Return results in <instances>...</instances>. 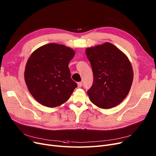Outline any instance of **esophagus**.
Segmentation results:
<instances>
[{
	"label": "esophagus",
	"mask_w": 156,
	"mask_h": 156,
	"mask_svg": "<svg viewBox=\"0 0 156 156\" xmlns=\"http://www.w3.org/2000/svg\"><path fill=\"white\" fill-rule=\"evenodd\" d=\"M82 85H83V84H82V83H81V82H79L77 83V87H80L81 86H82Z\"/></svg>",
	"instance_id": "obj_1"
}]
</instances>
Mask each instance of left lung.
Returning a JSON list of instances; mask_svg holds the SVG:
<instances>
[{
    "label": "left lung",
    "mask_w": 156,
    "mask_h": 156,
    "mask_svg": "<svg viewBox=\"0 0 156 156\" xmlns=\"http://www.w3.org/2000/svg\"><path fill=\"white\" fill-rule=\"evenodd\" d=\"M93 73V83L87 93L91 101L102 108L121 103L131 87L133 73L128 57L109 42L87 48Z\"/></svg>",
    "instance_id": "1"
}]
</instances>
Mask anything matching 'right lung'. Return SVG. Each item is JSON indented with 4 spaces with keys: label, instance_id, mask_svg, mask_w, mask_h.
<instances>
[{
    "label": "right lung",
    "instance_id": "obj_1",
    "mask_svg": "<svg viewBox=\"0 0 156 156\" xmlns=\"http://www.w3.org/2000/svg\"><path fill=\"white\" fill-rule=\"evenodd\" d=\"M74 55L72 49L50 43L35 50L28 58L25 83L33 97L42 105L56 107L69 99L77 86L69 68Z\"/></svg>",
    "mask_w": 156,
    "mask_h": 156
}]
</instances>
